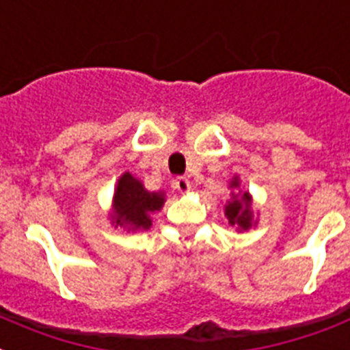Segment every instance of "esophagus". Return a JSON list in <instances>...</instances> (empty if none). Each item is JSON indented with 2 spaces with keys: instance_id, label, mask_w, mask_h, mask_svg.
I'll list each match as a JSON object with an SVG mask.
<instances>
[{
  "instance_id": "34e87169",
  "label": "esophagus",
  "mask_w": 350,
  "mask_h": 350,
  "mask_svg": "<svg viewBox=\"0 0 350 350\" xmlns=\"http://www.w3.org/2000/svg\"><path fill=\"white\" fill-rule=\"evenodd\" d=\"M173 186H175V188H177V190L180 191V193H186V191H190V188H191L190 180H188V178H186V177H177V178H175V180H173Z\"/></svg>"
}]
</instances>
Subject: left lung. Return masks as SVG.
<instances>
[{
	"instance_id": "8db88e82",
	"label": "left lung",
	"mask_w": 350,
	"mask_h": 350,
	"mask_svg": "<svg viewBox=\"0 0 350 350\" xmlns=\"http://www.w3.org/2000/svg\"><path fill=\"white\" fill-rule=\"evenodd\" d=\"M232 186H238V178L232 180ZM225 215L228 217V223L230 225H238L240 228H249L251 227V197L249 193H243L241 199H234L232 203H228L225 206Z\"/></svg>"
}]
</instances>
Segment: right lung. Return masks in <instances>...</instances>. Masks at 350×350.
<instances>
[{"label": "right lung", "instance_id": "right-lung-1", "mask_svg": "<svg viewBox=\"0 0 350 350\" xmlns=\"http://www.w3.org/2000/svg\"><path fill=\"white\" fill-rule=\"evenodd\" d=\"M162 203H164L162 193L147 191L138 178L133 177L131 173H125L120 178L116 190L112 223H116V227L118 225L127 227L129 230H136V228L147 230L151 227L149 214L160 210Z\"/></svg>", "mask_w": 350, "mask_h": 350}]
</instances>
